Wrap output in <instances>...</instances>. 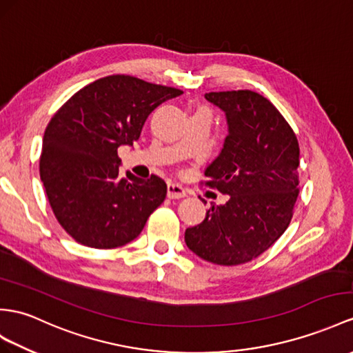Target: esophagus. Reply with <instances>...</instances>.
<instances>
[{
	"mask_svg": "<svg viewBox=\"0 0 353 353\" xmlns=\"http://www.w3.org/2000/svg\"><path fill=\"white\" fill-rule=\"evenodd\" d=\"M187 196V190L179 184L169 183L168 184V197L169 199H181V197Z\"/></svg>",
	"mask_w": 353,
	"mask_h": 353,
	"instance_id": "obj_1",
	"label": "esophagus"
}]
</instances>
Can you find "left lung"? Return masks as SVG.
<instances>
[{"instance_id": "left-lung-1", "label": "left lung", "mask_w": 353, "mask_h": 353, "mask_svg": "<svg viewBox=\"0 0 353 353\" xmlns=\"http://www.w3.org/2000/svg\"><path fill=\"white\" fill-rule=\"evenodd\" d=\"M205 97L225 110L229 125L225 147L205 170V185L229 199L211 203L184 239L206 262L241 265L268 250L289 226L299 194V145L285 117L261 94L238 90Z\"/></svg>"}]
</instances>
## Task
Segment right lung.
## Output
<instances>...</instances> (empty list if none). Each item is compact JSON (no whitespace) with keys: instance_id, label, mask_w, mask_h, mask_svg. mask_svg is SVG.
Masks as SVG:
<instances>
[{"instance_id":"obj_1","label":"right lung","mask_w":353,"mask_h":353,"mask_svg":"<svg viewBox=\"0 0 353 353\" xmlns=\"http://www.w3.org/2000/svg\"><path fill=\"white\" fill-rule=\"evenodd\" d=\"M179 94L112 74L73 94L50 118L40 178L58 223L76 243L101 250L125 245L165 201L168 187L160 176H118V148L133 145L151 112Z\"/></svg>"}]
</instances>
